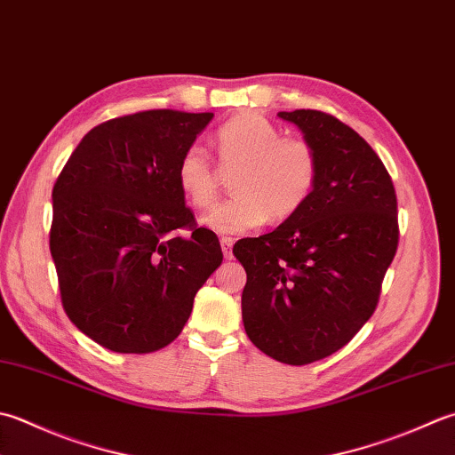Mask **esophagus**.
I'll return each instance as SVG.
<instances>
[{"mask_svg":"<svg viewBox=\"0 0 455 455\" xmlns=\"http://www.w3.org/2000/svg\"><path fill=\"white\" fill-rule=\"evenodd\" d=\"M233 244H235V238H230V236H220L222 254H225L227 260H230V258H233Z\"/></svg>","mask_w":455,"mask_h":455,"instance_id":"obj_1","label":"esophagus"}]
</instances>
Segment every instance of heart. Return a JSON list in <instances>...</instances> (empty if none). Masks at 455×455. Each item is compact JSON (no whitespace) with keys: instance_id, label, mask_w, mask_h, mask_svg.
<instances>
[{"instance_id":"heart-1","label":"heart","mask_w":455,"mask_h":455,"mask_svg":"<svg viewBox=\"0 0 455 455\" xmlns=\"http://www.w3.org/2000/svg\"><path fill=\"white\" fill-rule=\"evenodd\" d=\"M222 169H236L235 197L217 204L203 225L219 235H244L266 220H283L304 207L317 181V156L307 141L282 138L270 120L238 114L217 132ZM177 185L193 207L217 197V172L201 144L187 146L175 169Z\"/></svg>"}]
</instances>
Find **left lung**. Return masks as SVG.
<instances>
[{"mask_svg": "<svg viewBox=\"0 0 455 455\" xmlns=\"http://www.w3.org/2000/svg\"><path fill=\"white\" fill-rule=\"evenodd\" d=\"M317 156L304 207L233 248L246 270L243 322L268 357L307 364L339 351L369 322L396 254V195L357 132L317 110L278 112Z\"/></svg>", "mask_w": 455, "mask_h": 455, "instance_id": "8db88e82", "label": "left lung"}]
</instances>
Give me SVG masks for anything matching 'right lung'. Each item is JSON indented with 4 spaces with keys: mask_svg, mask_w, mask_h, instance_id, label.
I'll return each instance as SVG.
<instances>
[{
    "mask_svg": "<svg viewBox=\"0 0 455 455\" xmlns=\"http://www.w3.org/2000/svg\"><path fill=\"white\" fill-rule=\"evenodd\" d=\"M212 116L149 110L104 122L80 140L52 187L62 306L106 349L141 355L172 343L222 262L217 235L195 227L175 177Z\"/></svg>",
    "mask_w": 455,
    "mask_h": 455,
    "instance_id": "add662e5",
    "label": "right lung"
}]
</instances>
